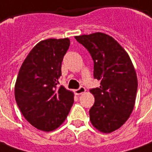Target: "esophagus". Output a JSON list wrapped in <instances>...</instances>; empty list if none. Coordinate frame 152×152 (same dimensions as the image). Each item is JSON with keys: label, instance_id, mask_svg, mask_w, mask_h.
I'll return each mask as SVG.
<instances>
[{"label": "esophagus", "instance_id": "34e87169", "mask_svg": "<svg viewBox=\"0 0 152 152\" xmlns=\"http://www.w3.org/2000/svg\"><path fill=\"white\" fill-rule=\"evenodd\" d=\"M85 91H86V89H85V88H84V87H80V88H78V89L74 90V93H75L76 95H80V94H83Z\"/></svg>", "mask_w": 152, "mask_h": 152}]
</instances>
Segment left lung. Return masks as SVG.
<instances>
[{
    "instance_id": "1",
    "label": "left lung",
    "mask_w": 152,
    "mask_h": 152,
    "mask_svg": "<svg viewBox=\"0 0 152 152\" xmlns=\"http://www.w3.org/2000/svg\"><path fill=\"white\" fill-rule=\"evenodd\" d=\"M94 60V77L100 87L90 89L95 98L89 110L93 126L103 133L118 129L135 105L137 78L129 55L113 37L100 32L75 36Z\"/></svg>"
}]
</instances>
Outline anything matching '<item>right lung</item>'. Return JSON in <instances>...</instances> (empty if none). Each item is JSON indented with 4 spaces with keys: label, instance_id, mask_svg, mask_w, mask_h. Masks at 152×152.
Segmentation results:
<instances>
[{
    "label": "right lung",
    "instance_id": "right-lung-1",
    "mask_svg": "<svg viewBox=\"0 0 152 152\" xmlns=\"http://www.w3.org/2000/svg\"><path fill=\"white\" fill-rule=\"evenodd\" d=\"M70 41L48 39L31 50L19 71L15 98L21 113L39 130L50 132L60 126L74 103V94L58 86L61 64Z\"/></svg>",
    "mask_w": 152,
    "mask_h": 152
}]
</instances>
